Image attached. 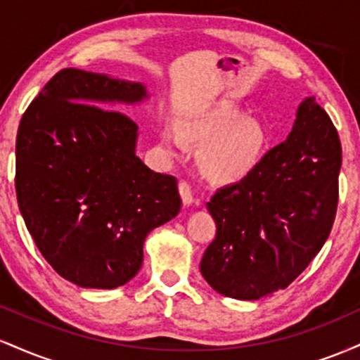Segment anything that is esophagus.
<instances>
[{
	"mask_svg": "<svg viewBox=\"0 0 360 360\" xmlns=\"http://www.w3.org/2000/svg\"><path fill=\"white\" fill-rule=\"evenodd\" d=\"M179 194H181V198H183L184 206H191L194 201H196L193 196L191 186L186 183V181H179Z\"/></svg>",
	"mask_w": 360,
	"mask_h": 360,
	"instance_id": "esophagus-1",
	"label": "esophagus"
}]
</instances>
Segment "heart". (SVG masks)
I'll list each match as a JSON object with an SVG mask.
<instances>
[{
	"instance_id": "obj_1",
	"label": "heart",
	"mask_w": 360,
	"mask_h": 360,
	"mask_svg": "<svg viewBox=\"0 0 360 360\" xmlns=\"http://www.w3.org/2000/svg\"><path fill=\"white\" fill-rule=\"evenodd\" d=\"M186 140L203 146L201 172L214 183L230 184L243 179L255 167L267 134L257 118L243 117L242 110L230 103H214L188 117L183 130L172 123L164 127L162 143L169 154L179 155Z\"/></svg>"
}]
</instances>
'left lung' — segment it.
<instances>
[{
	"label": "left lung",
	"mask_w": 360,
	"mask_h": 360,
	"mask_svg": "<svg viewBox=\"0 0 360 360\" xmlns=\"http://www.w3.org/2000/svg\"><path fill=\"white\" fill-rule=\"evenodd\" d=\"M340 166L335 127L315 98H307L288 139L206 203L217 223L200 264L206 283L245 301L286 289L328 238Z\"/></svg>",
	"instance_id": "left-lung-1"
}]
</instances>
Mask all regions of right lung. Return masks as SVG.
Wrapping results in <instances>:
<instances>
[{"instance_id": "obj_1", "label": "right lung", "mask_w": 360, "mask_h": 360, "mask_svg": "<svg viewBox=\"0 0 360 360\" xmlns=\"http://www.w3.org/2000/svg\"><path fill=\"white\" fill-rule=\"evenodd\" d=\"M146 98L140 82L62 69L20 122L15 188L25 225L53 271L81 288L127 284L148 232L181 210L176 177L135 154L134 120L101 108Z\"/></svg>"}]
</instances>
